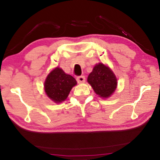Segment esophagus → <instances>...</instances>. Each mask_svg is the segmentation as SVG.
<instances>
[{
	"instance_id": "obj_1",
	"label": "esophagus",
	"mask_w": 160,
	"mask_h": 160,
	"mask_svg": "<svg viewBox=\"0 0 160 160\" xmlns=\"http://www.w3.org/2000/svg\"><path fill=\"white\" fill-rule=\"evenodd\" d=\"M77 81L78 83H83L85 82V77L84 76H79V77H77Z\"/></svg>"
}]
</instances>
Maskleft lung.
<instances>
[{"mask_svg": "<svg viewBox=\"0 0 160 160\" xmlns=\"http://www.w3.org/2000/svg\"><path fill=\"white\" fill-rule=\"evenodd\" d=\"M88 82L99 97H108L114 92L117 80L111 69L103 63L96 65L88 77Z\"/></svg>", "mask_w": 160, "mask_h": 160, "instance_id": "8db88e82", "label": "left lung"}]
</instances>
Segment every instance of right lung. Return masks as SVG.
<instances>
[{
    "label": "right lung",
    "mask_w": 160,
    "mask_h": 160,
    "mask_svg": "<svg viewBox=\"0 0 160 160\" xmlns=\"http://www.w3.org/2000/svg\"><path fill=\"white\" fill-rule=\"evenodd\" d=\"M77 81L72 76L66 74L59 68H56L46 78L44 88L48 97L55 102H61L67 98Z\"/></svg>",
    "instance_id": "1"
}]
</instances>
